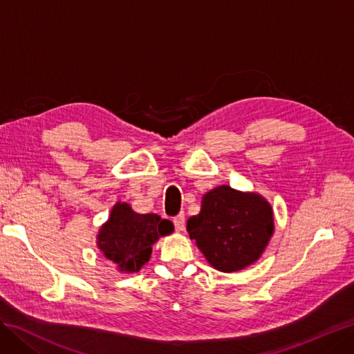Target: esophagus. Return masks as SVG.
Wrapping results in <instances>:
<instances>
[{
  "instance_id": "1",
  "label": "esophagus",
  "mask_w": 354,
  "mask_h": 354,
  "mask_svg": "<svg viewBox=\"0 0 354 354\" xmlns=\"http://www.w3.org/2000/svg\"><path fill=\"white\" fill-rule=\"evenodd\" d=\"M173 223H174V227H176V230H178V232L183 230V229H185V223H186L185 214L181 212V214H178V216H176V217L173 218Z\"/></svg>"
}]
</instances>
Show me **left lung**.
<instances>
[{
  "label": "left lung",
  "mask_w": 354,
  "mask_h": 354,
  "mask_svg": "<svg viewBox=\"0 0 354 354\" xmlns=\"http://www.w3.org/2000/svg\"><path fill=\"white\" fill-rule=\"evenodd\" d=\"M274 230L273 209L254 192L218 186L202 198L201 212L187 220L190 239L220 272L245 269L260 259Z\"/></svg>",
  "instance_id": "8db88e82"
}]
</instances>
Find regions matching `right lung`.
Listing matches in <instances>:
<instances>
[{
    "instance_id": "right-lung-1",
    "label": "right lung",
    "mask_w": 354,
    "mask_h": 354,
    "mask_svg": "<svg viewBox=\"0 0 354 354\" xmlns=\"http://www.w3.org/2000/svg\"><path fill=\"white\" fill-rule=\"evenodd\" d=\"M169 220L156 214H138L127 202H116L97 234V246L122 273H136L149 261L159 236L173 233Z\"/></svg>"
}]
</instances>
